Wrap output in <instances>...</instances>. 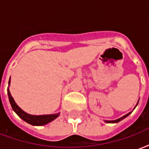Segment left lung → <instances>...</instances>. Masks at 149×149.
I'll return each instance as SVG.
<instances>
[{"label": "left lung", "instance_id": "obj_1", "mask_svg": "<svg viewBox=\"0 0 149 149\" xmlns=\"http://www.w3.org/2000/svg\"><path fill=\"white\" fill-rule=\"evenodd\" d=\"M138 102H139V100H138ZM138 102H137V104H136V105L135 106V108L137 106ZM135 108H134V109H135ZM131 113H132V112H128V113H127L126 115L123 116H122V117H120V118L116 119V120H104V122H106V123H118V122H120V120H124L125 118H126V117H127L128 115H130Z\"/></svg>", "mask_w": 149, "mask_h": 149}]
</instances>
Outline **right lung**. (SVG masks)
Listing matches in <instances>:
<instances>
[{
  "instance_id": "add662e5",
  "label": "right lung",
  "mask_w": 149,
  "mask_h": 149,
  "mask_svg": "<svg viewBox=\"0 0 149 149\" xmlns=\"http://www.w3.org/2000/svg\"><path fill=\"white\" fill-rule=\"evenodd\" d=\"M9 85H10V78L8 81V89H7V93H8V100H9V102L11 104L12 109L17 114L20 118L22 119L25 122H27L28 124L34 125V126H42V125L49 124L59 116L60 112L55 113V114H49V115H31V114L25 112L24 110L21 109V108L17 104V103L15 102L14 99L12 97L10 91H9Z\"/></svg>"
}]
</instances>
